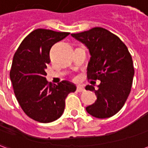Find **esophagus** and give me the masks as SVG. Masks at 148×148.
<instances>
[{"label":"esophagus","instance_id":"34e87169","mask_svg":"<svg viewBox=\"0 0 148 148\" xmlns=\"http://www.w3.org/2000/svg\"><path fill=\"white\" fill-rule=\"evenodd\" d=\"M77 92H84V91H85V89H84V87L82 86L78 85L77 87Z\"/></svg>","mask_w":148,"mask_h":148}]
</instances>
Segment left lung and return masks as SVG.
<instances>
[{"label": "left lung", "instance_id": "obj_1", "mask_svg": "<svg viewBox=\"0 0 148 148\" xmlns=\"http://www.w3.org/2000/svg\"><path fill=\"white\" fill-rule=\"evenodd\" d=\"M71 36L82 42L90 54L87 77L99 80L97 90L88 85L86 90L94 91L95 102L87 106V112L104 119L117 113L129 95L134 76L132 58L120 38L103 27H93Z\"/></svg>", "mask_w": 148, "mask_h": 148}]
</instances>
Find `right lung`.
<instances>
[{"label":"right lung","instance_id":"obj_1","mask_svg":"<svg viewBox=\"0 0 148 148\" xmlns=\"http://www.w3.org/2000/svg\"><path fill=\"white\" fill-rule=\"evenodd\" d=\"M69 32L36 29L22 41L12 60L10 79L18 102L27 116L40 123H50L61 116L68 93L76 86L68 81L48 83L45 70L50 63V50Z\"/></svg>","mask_w":148,"mask_h":148}]
</instances>
